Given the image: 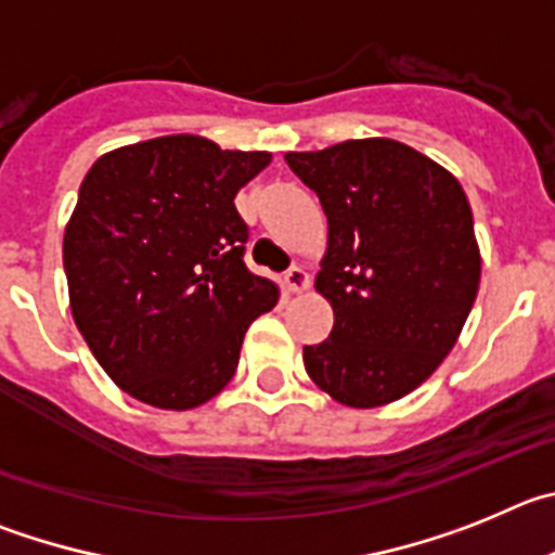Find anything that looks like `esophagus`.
<instances>
[{"instance_id":"34e87169","label":"esophagus","mask_w":555,"mask_h":555,"mask_svg":"<svg viewBox=\"0 0 555 555\" xmlns=\"http://www.w3.org/2000/svg\"><path fill=\"white\" fill-rule=\"evenodd\" d=\"M282 284H284V289H287V293H304V289L309 287V273L304 271V268L293 266L282 276Z\"/></svg>"}]
</instances>
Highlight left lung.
Wrapping results in <instances>:
<instances>
[{
	"mask_svg": "<svg viewBox=\"0 0 555 555\" xmlns=\"http://www.w3.org/2000/svg\"><path fill=\"white\" fill-rule=\"evenodd\" d=\"M284 159L328 218L314 289L332 304L334 326L304 346V367L343 406L398 401L451 353L476 301L470 202L451 171L389 138Z\"/></svg>",
	"mask_w": 555,
	"mask_h": 555,
	"instance_id": "1",
	"label": "left lung"
}]
</instances>
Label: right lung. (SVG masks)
I'll return each mask as SVG.
<instances>
[{"label": "right lung", "mask_w": 555, "mask_h": 555, "mask_svg": "<svg viewBox=\"0 0 555 555\" xmlns=\"http://www.w3.org/2000/svg\"><path fill=\"white\" fill-rule=\"evenodd\" d=\"M268 152L166 134L107 152L85 173L63 234L74 323L127 396L196 409L237 371L254 318L279 287L243 262L234 196Z\"/></svg>", "instance_id": "right-lung-1"}]
</instances>
